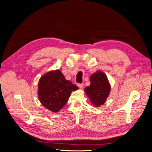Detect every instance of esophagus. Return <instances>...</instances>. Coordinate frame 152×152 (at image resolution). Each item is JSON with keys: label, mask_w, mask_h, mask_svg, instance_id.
<instances>
[{"label": "esophagus", "mask_w": 152, "mask_h": 152, "mask_svg": "<svg viewBox=\"0 0 152 152\" xmlns=\"http://www.w3.org/2000/svg\"><path fill=\"white\" fill-rule=\"evenodd\" d=\"M77 86H78V87L80 88V89H83V86H84V85H83V84H80H80H77Z\"/></svg>", "instance_id": "1"}]
</instances>
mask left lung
Masks as SVG:
<instances>
[{
    "label": "left lung",
    "mask_w": 152,
    "mask_h": 152,
    "mask_svg": "<svg viewBox=\"0 0 152 152\" xmlns=\"http://www.w3.org/2000/svg\"><path fill=\"white\" fill-rule=\"evenodd\" d=\"M90 80V85L85 88V92L93 105L95 107H100L105 104L110 94V83L107 75L100 71L92 74Z\"/></svg>",
    "instance_id": "obj_1"
}]
</instances>
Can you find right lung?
<instances>
[{
	"label": "right lung",
	"instance_id": "add662e5",
	"mask_svg": "<svg viewBox=\"0 0 152 152\" xmlns=\"http://www.w3.org/2000/svg\"><path fill=\"white\" fill-rule=\"evenodd\" d=\"M78 87L65 79L59 69L50 71L39 80L38 96L42 105L52 112L62 109L67 102L72 91Z\"/></svg>",
	"mask_w": 152,
	"mask_h": 152
}]
</instances>
